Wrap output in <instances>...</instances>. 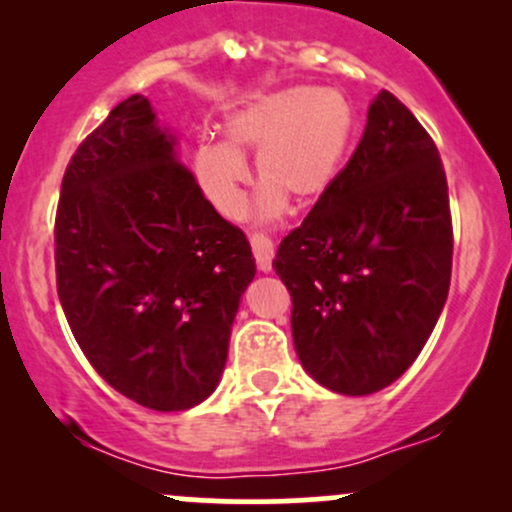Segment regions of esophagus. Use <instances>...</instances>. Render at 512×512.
Listing matches in <instances>:
<instances>
[{
    "mask_svg": "<svg viewBox=\"0 0 512 512\" xmlns=\"http://www.w3.org/2000/svg\"><path fill=\"white\" fill-rule=\"evenodd\" d=\"M250 245H252V255H255L257 269H260V272H269V269H272V260H274L272 240H269L267 236H262V233H252Z\"/></svg>",
    "mask_w": 512,
    "mask_h": 512,
    "instance_id": "esophagus-1",
    "label": "esophagus"
}]
</instances>
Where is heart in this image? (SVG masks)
I'll use <instances>...</instances> for the list:
<instances>
[{"mask_svg": "<svg viewBox=\"0 0 512 512\" xmlns=\"http://www.w3.org/2000/svg\"><path fill=\"white\" fill-rule=\"evenodd\" d=\"M354 108L337 88L289 86L245 98L223 117V142H199L192 173L211 207L226 219H238L245 207L255 156L257 216L272 221L284 214L286 199L298 207L327 195L349 151Z\"/></svg>", "mask_w": 512, "mask_h": 512, "instance_id": "b5f03b06", "label": "heart"}]
</instances>
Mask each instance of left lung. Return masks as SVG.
<instances>
[{
	"instance_id": "left-lung-1",
	"label": "left lung",
	"mask_w": 512,
	"mask_h": 512,
	"mask_svg": "<svg viewBox=\"0 0 512 512\" xmlns=\"http://www.w3.org/2000/svg\"><path fill=\"white\" fill-rule=\"evenodd\" d=\"M272 267L291 293L296 354L327 390L373 395L421 354L450 289L448 180L390 91L370 103L354 156Z\"/></svg>"
}]
</instances>
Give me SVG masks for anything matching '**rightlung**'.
I'll use <instances>...</instances> for the list:
<instances>
[{"label":"right lung","mask_w":512,"mask_h":512,"mask_svg":"<svg viewBox=\"0 0 512 512\" xmlns=\"http://www.w3.org/2000/svg\"><path fill=\"white\" fill-rule=\"evenodd\" d=\"M57 296L96 373L146 409L185 411L219 385L255 257L182 166L149 98L79 144L55 219Z\"/></svg>","instance_id":"right-lung-1"}]
</instances>
